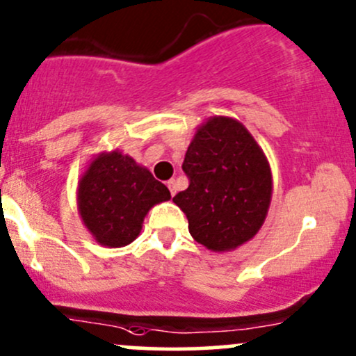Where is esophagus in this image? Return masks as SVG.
Here are the masks:
<instances>
[{
  "label": "esophagus",
  "mask_w": 356,
  "mask_h": 356,
  "mask_svg": "<svg viewBox=\"0 0 356 356\" xmlns=\"http://www.w3.org/2000/svg\"><path fill=\"white\" fill-rule=\"evenodd\" d=\"M168 188H170V193L173 195H177V181H175V179H170V181H168Z\"/></svg>",
  "instance_id": "1"
}]
</instances>
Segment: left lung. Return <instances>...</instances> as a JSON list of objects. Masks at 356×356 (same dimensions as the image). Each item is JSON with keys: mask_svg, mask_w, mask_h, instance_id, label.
Wrapping results in <instances>:
<instances>
[{"mask_svg": "<svg viewBox=\"0 0 356 356\" xmlns=\"http://www.w3.org/2000/svg\"><path fill=\"white\" fill-rule=\"evenodd\" d=\"M188 188L173 198L188 231L210 251H232L253 239L268 213L273 179L263 149L232 117L200 125L186 149Z\"/></svg>", "mask_w": 356, "mask_h": 356, "instance_id": "left-lung-1", "label": "left lung"}]
</instances>
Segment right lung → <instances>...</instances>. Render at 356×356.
I'll return each instance as SVG.
<instances>
[{"label":"right lung","mask_w":356,"mask_h":356,"mask_svg":"<svg viewBox=\"0 0 356 356\" xmlns=\"http://www.w3.org/2000/svg\"><path fill=\"white\" fill-rule=\"evenodd\" d=\"M78 212L100 246L131 244L154 205L171 198L170 190L118 149L91 159L78 181Z\"/></svg>","instance_id":"obj_1"}]
</instances>
